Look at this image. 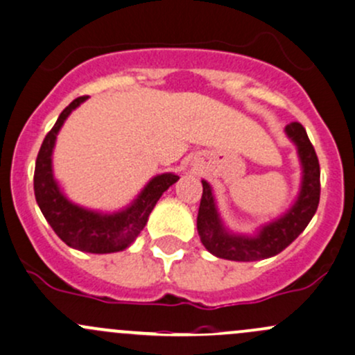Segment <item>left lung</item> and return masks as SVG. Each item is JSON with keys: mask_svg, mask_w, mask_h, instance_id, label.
<instances>
[{"mask_svg": "<svg viewBox=\"0 0 355 355\" xmlns=\"http://www.w3.org/2000/svg\"><path fill=\"white\" fill-rule=\"evenodd\" d=\"M286 132L296 143L303 163V187L293 209L281 218L260 231L259 236H231L225 231L216 211L214 197L207 182L202 180V197H200L199 214H197V231L200 241L212 255L236 262H255L268 259L287 248L301 233L320 204V163L315 148L309 141L306 129L300 122L286 125Z\"/></svg>", "mask_w": 355, "mask_h": 355, "instance_id": "obj_1", "label": "left lung"}]
</instances>
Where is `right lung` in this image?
Instances as JSON below:
<instances>
[{"instance_id": "1", "label": "right lung", "mask_w": 355, "mask_h": 355, "mask_svg": "<svg viewBox=\"0 0 355 355\" xmlns=\"http://www.w3.org/2000/svg\"><path fill=\"white\" fill-rule=\"evenodd\" d=\"M87 96H78L61 112L47 136L44 137L42 146L39 149L33 173V192L35 200L47 219L54 233L71 248L88 253H114L125 250L136 240L137 234L146 226L149 214L156 206L163 192L178 180L177 175L163 173L153 178L141 192L136 202L112 216H103L98 212L87 211L71 204L55 185L52 177L51 156L54 148L55 136L71 110L76 109Z\"/></svg>"}]
</instances>
